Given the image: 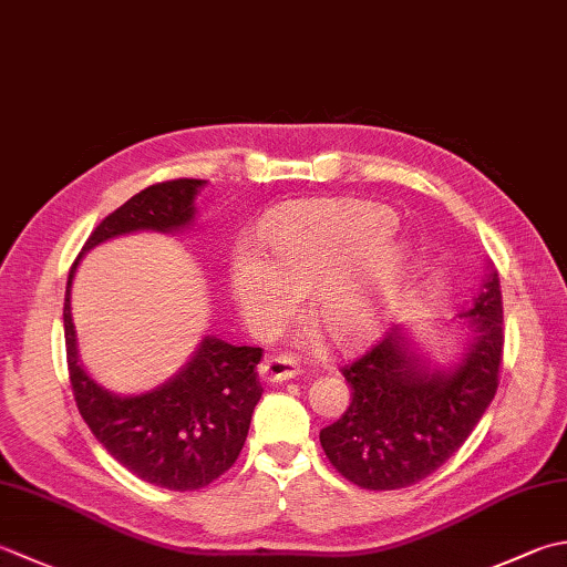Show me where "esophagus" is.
I'll use <instances>...</instances> for the list:
<instances>
[{"mask_svg": "<svg viewBox=\"0 0 567 567\" xmlns=\"http://www.w3.org/2000/svg\"><path fill=\"white\" fill-rule=\"evenodd\" d=\"M258 373L265 383H282L297 375V363L290 357H268L260 365Z\"/></svg>", "mask_w": 567, "mask_h": 567, "instance_id": "obj_1", "label": "esophagus"}]
</instances>
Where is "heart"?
Wrapping results in <instances>:
<instances>
[{"mask_svg":"<svg viewBox=\"0 0 567 567\" xmlns=\"http://www.w3.org/2000/svg\"><path fill=\"white\" fill-rule=\"evenodd\" d=\"M393 208L361 198H319L285 206L265 220V255L230 252L226 282L240 315L270 331L307 295V315L341 351L381 334L401 299L413 248L398 236Z\"/></svg>","mask_w":567,"mask_h":567,"instance_id":"heart-1","label":"heart"}]
</instances>
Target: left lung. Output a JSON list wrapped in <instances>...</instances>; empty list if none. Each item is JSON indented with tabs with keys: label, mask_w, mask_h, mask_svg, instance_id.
Listing matches in <instances>:
<instances>
[{
	"label": "left lung",
	"mask_w": 567,
	"mask_h": 567,
	"mask_svg": "<svg viewBox=\"0 0 567 567\" xmlns=\"http://www.w3.org/2000/svg\"><path fill=\"white\" fill-rule=\"evenodd\" d=\"M457 317L467 334L447 365L430 361L398 324L343 369L351 405L319 432V442L349 482L373 492L403 489L442 467L472 435L496 395L504 351L502 287L492 265Z\"/></svg>",
	"instance_id": "left-lung-1"
}]
</instances>
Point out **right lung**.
<instances>
[{"label": "right lung", "mask_w": 567, "mask_h": 567, "mask_svg": "<svg viewBox=\"0 0 567 567\" xmlns=\"http://www.w3.org/2000/svg\"><path fill=\"white\" fill-rule=\"evenodd\" d=\"M204 186V179L162 182L113 210L73 262L63 299L65 357L85 425L122 467L172 492L202 489L238 460L262 395L255 373L262 349L233 347L208 334L172 379L144 393H113L83 369L78 357L71 290L81 258L100 243L142 230L176 236L192 228L196 196Z\"/></svg>", "instance_id": "1"}]
</instances>
